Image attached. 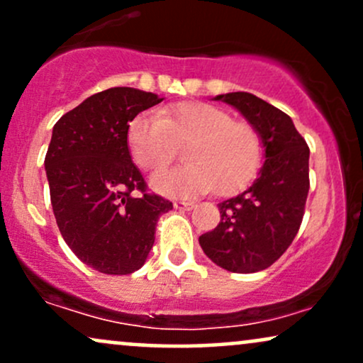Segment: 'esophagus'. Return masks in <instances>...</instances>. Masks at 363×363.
Segmentation results:
<instances>
[{
	"label": "esophagus",
	"mask_w": 363,
	"mask_h": 363,
	"mask_svg": "<svg viewBox=\"0 0 363 363\" xmlns=\"http://www.w3.org/2000/svg\"><path fill=\"white\" fill-rule=\"evenodd\" d=\"M174 206H176V210H182V211H189L194 208V203L193 201H174Z\"/></svg>",
	"instance_id": "obj_1"
}]
</instances>
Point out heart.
<instances>
[{
  "label": "heart",
  "instance_id": "b5f03b06",
  "mask_svg": "<svg viewBox=\"0 0 363 363\" xmlns=\"http://www.w3.org/2000/svg\"><path fill=\"white\" fill-rule=\"evenodd\" d=\"M174 143H187V165L158 172L150 181L165 196L194 198L215 187L223 196L235 194L256 177L262 162L257 129L211 104L182 102L128 123V152L141 170L165 167L174 157Z\"/></svg>",
  "mask_w": 363,
  "mask_h": 363
}]
</instances>
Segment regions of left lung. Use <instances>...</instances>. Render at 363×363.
<instances>
[{"label":"left lung","mask_w":363,"mask_h":363,"mask_svg":"<svg viewBox=\"0 0 363 363\" xmlns=\"http://www.w3.org/2000/svg\"><path fill=\"white\" fill-rule=\"evenodd\" d=\"M259 133L264 164L247 191L220 203V223L199 237L215 264L232 273H256L289 249L301 228L309 193V147L290 116L247 91L216 95Z\"/></svg>","instance_id":"1"}]
</instances>
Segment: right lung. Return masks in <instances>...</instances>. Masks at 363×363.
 <instances>
[{"instance_id":"1","label":"right lung","mask_w":363,"mask_h":363,"mask_svg":"<svg viewBox=\"0 0 363 363\" xmlns=\"http://www.w3.org/2000/svg\"><path fill=\"white\" fill-rule=\"evenodd\" d=\"M164 99L107 89L54 124L45 153L51 205L68 247L90 268L129 274L147 261L158 216L172 203L147 191L126 145L128 123Z\"/></svg>"}]
</instances>
